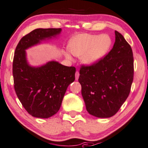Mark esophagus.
<instances>
[{
	"label": "esophagus",
	"instance_id": "esophagus-1",
	"mask_svg": "<svg viewBox=\"0 0 148 148\" xmlns=\"http://www.w3.org/2000/svg\"><path fill=\"white\" fill-rule=\"evenodd\" d=\"M79 76H80V74H79V72L76 71V73H75V78H76V80H78Z\"/></svg>",
	"mask_w": 148,
	"mask_h": 148
}]
</instances>
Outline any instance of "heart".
Segmentation results:
<instances>
[{"mask_svg":"<svg viewBox=\"0 0 148 148\" xmlns=\"http://www.w3.org/2000/svg\"><path fill=\"white\" fill-rule=\"evenodd\" d=\"M111 45L112 40L108 35L84 33L72 38L69 43V50L74 56L81 57L83 64L90 66L101 60L107 54ZM64 54L68 60H73L69 51L66 52Z\"/></svg>","mask_w":148,"mask_h":148,"instance_id":"obj_1","label":"heart"}]
</instances>
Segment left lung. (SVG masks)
Wrapping results in <instances>:
<instances>
[{
  "label": "left lung",
  "mask_w": 148,
  "mask_h": 148,
  "mask_svg": "<svg viewBox=\"0 0 148 148\" xmlns=\"http://www.w3.org/2000/svg\"><path fill=\"white\" fill-rule=\"evenodd\" d=\"M112 49L98 62L82 66L78 81L86 108L91 115L108 118L118 112L129 96L134 78L130 45L115 31Z\"/></svg>",
  "instance_id": "1"
}]
</instances>
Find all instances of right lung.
Returning a JSON list of instances; mask_svg holds the SVG:
<instances>
[{
	"mask_svg": "<svg viewBox=\"0 0 148 148\" xmlns=\"http://www.w3.org/2000/svg\"><path fill=\"white\" fill-rule=\"evenodd\" d=\"M61 28H37L21 38L12 64L14 86L20 102L35 118H48L58 112L67 88L75 80L76 68L50 61L31 66L26 50L60 34Z\"/></svg>",
	"mask_w": 148,
	"mask_h": 148,
	"instance_id": "right-lung-1",
	"label": "right lung"
}]
</instances>
